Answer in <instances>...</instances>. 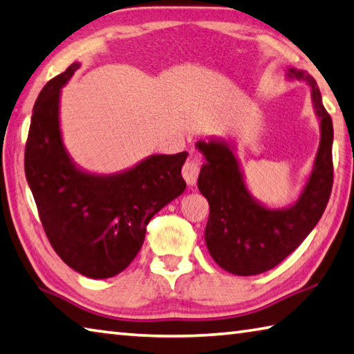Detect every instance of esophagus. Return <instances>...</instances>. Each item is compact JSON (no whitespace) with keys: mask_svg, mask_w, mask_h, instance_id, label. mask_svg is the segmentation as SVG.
I'll use <instances>...</instances> for the list:
<instances>
[{"mask_svg":"<svg viewBox=\"0 0 354 354\" xmlns=\"http://www.w3.org/2000/svg\"><path fill=\"white\" fill-rule=\"evenodd\" d=\"M199 175V160L195 156H190L183 167V176L189 185H195Z\"/></svg>","mask_w":354,"mask_h":354,"instance_id":"1","label":"esophagus"}]
</instances>
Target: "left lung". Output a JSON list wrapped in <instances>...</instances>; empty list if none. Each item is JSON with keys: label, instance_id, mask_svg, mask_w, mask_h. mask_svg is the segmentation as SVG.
<instances>
[{"label": "left lung", "instance_id": "left-lung-1", "mask_svg": "<svg viewBox=\"0 0 354 354\" xmlns=\"http://www.w3.org/2000/svg\"><path fill=\"white\" fill-rule=\"evenodd\" d=\"M288 80L305 82L320 127V142L313 170L294 203L268 207L244 181L235 145L226 139L198 140L205 162L198 189L209 201L210 214L204 240L212 259L235 275L266 272L283 261L316 227L333 187V122L322 104L316 80L304 69L288 68Z\"/></svg>", "mask_w": 354, "mask_h": 354}]
</instances>
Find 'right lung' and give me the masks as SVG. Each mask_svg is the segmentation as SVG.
Masks as SVG:
<instances>
[{"instance_id":"obj_1","label":"right lung","mask_w":354,"mask_h":354,"mask_svg":"<svg viewBox=\"0 0 354 354\" xmlns=\"http://www.w3.org/2000/svg\"><path fill=\"white\" fill-rule=\"evenodd\" d=\"M80 63L48 82L32 110L26 179L48 239L60 259L89 279H110L142 248L147 224L185 190L189 153L150 155L110 175L74 162L60 128L62 88Z\"/></svg>"}]
</instances>
